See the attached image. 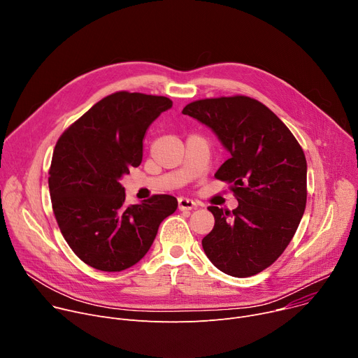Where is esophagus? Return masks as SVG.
Here are the masks:
<instances>
[{"mask_svg": "<svg viewBox=\"0 0 358 358\" xmlns=\"http://www.w3.org/2000/svg\"><path fill=\"white\" fill-rule=\"evenodd\" d=\"M196 207H197V204L194 203L192 200L187 199V197H180V199H178V208H180L181 211L192 210V208H196Z\"/></svg>", "mask_w": 358, "mask_h": 358, "instance_id": "obj_1", "label": "esophagus"}]
</instances>
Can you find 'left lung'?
Wrapping results in <instances>:
<instances>
[{
    "label": "left lung",
    "instance_id": "1",
    "mask_svg": "<svg viewBox=\"0 0 358 358\" xmlns=\"http://www.w3.org/2000/svg\"><path fill=\"white\" fill-rule=\"evenodd\" d=\"M210 127L230 158L215 178L230 182L233 211L208 207L214 229L203 238L210 262L233 277L270 267L294 237L307 203V161L287 125L245 95L189 103L182 110Z\"/></svg>",
    "mask_w": 358,
    "mask_h": 358
}]
</instances>
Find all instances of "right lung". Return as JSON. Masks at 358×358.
Segmentation results:
<instances>
[{
	"mask_svg": "<svg viewBox=\"0 0 358 358\" xmlns=\"http://www.w3.org/2000/svg\"><path fill=\"white\" fill-rule=\"evenodd\" d=\"M173 107L167 96L118 91L94 104L62 133L48 187L62 237L85 264L122 271L150 250L161 221L177 210L167 194L125 206L120 180L138 167L147 128Z\"/></svg>",
	"mask_w": 358,
	"mask_h": 358,
	"instance_id": "add662e5",
	"label": "right lung"
}]
</instances>
